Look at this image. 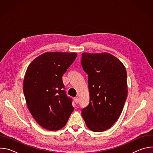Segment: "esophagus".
<instances>
[{
  "label": "esophagus",
  "instance_id": "1",
  "mask_svg": "<svg viewBox=\"0 0 153 153\" xmlns=\"http://www.w3.org/2000/svg\"><path fill=\"white\" fill-rule=\"evenodd\" d=\"M74 101H75V102H76V103H78L79 102V97H75V98H74Z\"/></svg>",
  "mask_w": 153,
  "mask_h": 153
}]
</instances>
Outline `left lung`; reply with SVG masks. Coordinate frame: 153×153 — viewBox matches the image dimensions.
I'll list each match as a JSON object with an SVG mask.
<instances>
[{"instance_id": "1", "label": "left lung", "mask_w": 153, "mask_h": 153, "mask_svg": "<svg viewBox=\"0 0 153 153\" xmlns=\"http://www.w3.org/2000/svg\"><path fill=\"white\" fill-rule=\"evenodd\" d=\"M81 64L88 75L90 93L89 105L82 109V116L93 131H104L117 120L127 98L125 67L108 53H82Z\"/></svg>"}]
</instances>
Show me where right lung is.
<instances>
[{
	"label": "right lung",
	"mask_w": 153,
	"mask_h": 153,
	"mask_svg": "<svg viewBox=\"0 0 153 153\" xmlns=\"http://www.w3.org/2000/svg\"><path fill=\"white\" fill-rule=\"evenodd\" d=\"M76 53L47 52L29 65L24 80L28 110L43 128L56 131L66 125L74 110L65 91L63 74L77 57Z\"/></svg>",
	"instance_id": "obj_1"
}]
</instances>
